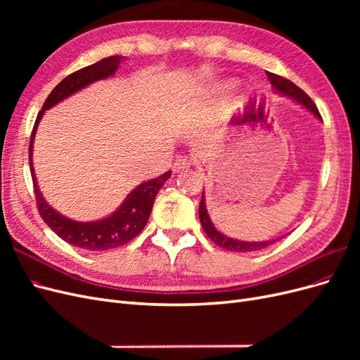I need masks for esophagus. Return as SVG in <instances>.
Segmentation results:
<instances>
[{
  "label": "esophagus",
  "mask_w": 360,
  "mask_h": 360,
  "mask_svg": "<svg viewBox=\"0 0 360 360\" xmlns=\"http://www.w3.org/2000/svg\"><path fill=\"white\" fill-rule=\"evenodd\" d=\"M192 163H193L192 159H189V158H186V156H180V158H177L176 160H174V163H172V171H174V172H181V171H184V169L191 168Z\"/></svg>",
  "instance_id": "1"
}]
</instances>
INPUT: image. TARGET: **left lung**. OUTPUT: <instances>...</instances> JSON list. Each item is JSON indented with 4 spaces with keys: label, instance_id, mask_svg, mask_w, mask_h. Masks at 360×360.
<instances>
[{
    "label": "left lung",
    "instance_id": "8db88e82",
    "mask_svg": "<svg viewBox=\"0 0 360 360\" xmlns=\"http://www.w3.org/2000/svg\"><path fill=\"white\" fill-rule=\"evenodd\" d=\"M267 76H269L270 84H271V86H274L275 91L291 97L292 101H296L303 108H307V110L309 112H312L319 120H321V115L317 110V106H315V103L312 102L311 97L303 90H300L296 84L285 79V78H282V76H279V75L270 73V72H267ZM200 221H201L204 233L209 236V238L214 245H217L222 249H226V250H233V252H254V250L264 249V248L270 246L271 243H275V242L279 240V238H271V240H266V242H243V240H236V238L224 236L222 233L216 230L214 225L210 221L209 213H207L204 192L201 195V202H200Z\"/></svg>",
    "mask_w": 360,
    "mask_h": 360
}]
</instances>
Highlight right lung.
Returning a JSON list of instances; mask_svg holds the SVG:
<instances>
[{"label": "right lung", "mask_w": 360, "mask_h": 360, "mask_svg": "<svg viewBox=\"0 0 360 360\" xmlns=\"http://www.w3.org/2000/svg\"><path fill=\"white\" fill-rule=\"evenodd\" d=\"M122 60L123 57L120 56L108 57L91 64V66H86L66 76V78L51 91L48 99L43 103L41 111L36 118L34 127H32L28 148L30 171L32 177V184H34V195L41 219L45 221L51 230L58 237H61L64 242L81 249L94 250V252H101V250H108L126 245L144 230L151 209H153L156 195L163 186V183L171 177V171L162 174V176L156 179L141 183L139 186H136L127 195L123 204L108 217H103V219L94 222H78L60 214L57 210H53L45 201V198L41 197L36 181L34 168H32V144H34V136L40 118L46 110L64 101L73 93L85 89V86H89L90 84L110 78V76H112L117 72Z\"/></svg>", "instance_id": "1"}]
</instances>
